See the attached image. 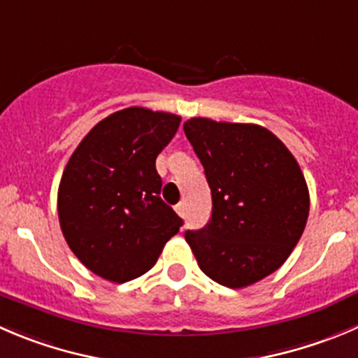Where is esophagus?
I'll use <instances>...</instances> for the list:
<instances>
[{"label": "esophagus", "instance_id": "esophagus-1", "mask_svg": "<svg viewBox=\"0 0 358 358\" xmlns=\"http://www.w3.org/2000/svg\"><path fill=\"white\" fill-rule=\"evenodd\" d=\"M176 213L179 214V216H185L186 214V203L185 202H179L176 206Z\"/></svg>", "mask_w": 358, "mask_h": 358}]
</instances>
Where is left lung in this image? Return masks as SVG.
<instances>
[{"label": "left lung", "instance_id": "obj_1", "mask_svg": "<svg viewBox=\"0 0 358 358\" xmlns=\"http://www.w3.org/2000/svg\"><path fill=\"white\" fill-rule=\"evenodd\" d=\"M185 134L203 165L213 214L186 243L213 281L244 288L278 271L309 214L304 173L287 145L258 124L192 117Z\"/></svg>", "mask_w": 358, "mask_h": 358}]
</instances>
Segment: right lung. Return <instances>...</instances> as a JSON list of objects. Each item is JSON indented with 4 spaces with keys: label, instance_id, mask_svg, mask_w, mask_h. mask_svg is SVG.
<instances>
[{
    "label": "right lung",
    "instance_id": "1",
    "mask_svg": "<svg viewBox=\"0 0 358 358\" xmlns=\"http://www.w3.org/2000/svg\"><path fill=\"white\" fill-rule=\"evenodd\" d=\"M181 117L130 107L101 119L64 166L57 189L61 232L100 278L126 283L145 274L182 220L159 199L156 156Z\"/></svg>",
    "mask_w": 358,
    "mask_h": 358
}]
</instances>
